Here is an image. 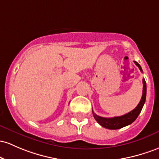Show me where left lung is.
I'll return each mask as SVG.
<instances>
[{"instance_id": "left-lung-1", "label": "left lung", "mask_w": 159, "mask_h": 159, "mask_svg": "<svg viewBox=\"0 0 159 159\" xmlns=\"http://www.w3.org/2000/svg\"><path fill=\"white\" fill-rule=\"evenodd\" d=\"M134 62L136 65L138 66L141 72H143L142 68L139 66L138 62H136V61H134ZM143 88L142 98L140 99V102H139L138 105L134 110L130 111V112L127 113V114L124 115V116L114 117V118H103V117H100L96 115L93 111V115L96 121L98 122L102 127L107 129H110V130H116V129L122 128L124 127L127 126V125H129L131 123H133L137 119L139 114L140 113L143 107L145 101H146V83L144 78L143 79Z\"/></svg>"}]
</instances>
